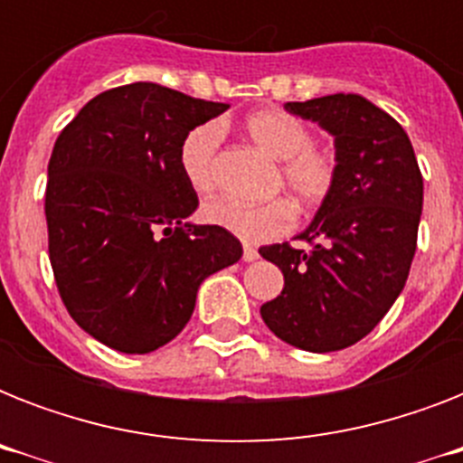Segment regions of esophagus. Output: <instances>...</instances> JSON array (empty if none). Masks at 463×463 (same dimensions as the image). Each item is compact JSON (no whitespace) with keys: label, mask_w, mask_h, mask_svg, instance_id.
Wrapping results in <instances>:
<instances>
[{"label":"esophagus","mask_w":463,"mask_h":463,"mask_svg":"<svg viewBox=\"0 0 463 463\" xmlns=\"http://www.w3.org/2000/svg\"><path fill=\"white\" fill-rule=\"evenodd\" d=\"M257 257H260V252H257V250H254L252 245L242 247V260H245V261H254V260H257Z\"/></svg>","instance_id":"34e87169"}]
</instances>
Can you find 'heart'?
Here are the masks:
<instances>
[{"label":"heart","mask_w":463,"mask_h":463,"mask_svg":"<svg viewBox=\"0 0 463 463\" xmlns=\"http://www.w3.org/2000/svg\"><path fill=\"white\" fill-rule=\"evenodd\" d=\"M242 132L254 146L271 158H279L276 187H286L298 206L317 209L336 189L338 158L331 148L312 141L307 122L283 110L261 108L242 119ZM218 148L221 129L213 122L192 127L177 148V167L182 180L196 194H211L218 184ZM209 223L231 231L250 242L279 238L296 223V209L288 199L264 203H242L235 199H216L203 206Z\"/></svg>","instance_id":"1"}]
</instances>
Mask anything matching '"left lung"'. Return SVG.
Returning a JSON list of instances; mask_svg holds the SVG:
<instances>
[{"label":"left lung","mask_w":463,"mask_h":463,"mask_svg":"<svg viewBox=\"0 0 463 463\" xmlns=\"http://www.w3.org/2000/svg\"><path fill=\"white\" fill-rule=\"evenodd\" d=\"M334 134L338 182L315 221L290 242L261 247L283 274L281 296L261 319L286 344L331 353L358 344L382 322L409 279L423 211V175L409 134L353 93L286 103Z\"/></svg>","instance_id":"1"}]
</instances>
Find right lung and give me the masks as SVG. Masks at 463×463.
Returning a JSON list of instances; mask_svg holds the SVG:
<instances>
[{
    "mask_svg": "<svg viewBox=\"0 0 463 463\" xmlns=\"http://www.w3.org/2000/svg\"><path fill=\"white\" fill-rule=\"evenodd\" d=\"M228 110L158 83L83 105L47 165V252L67 312L100 344L151 353L194 312L206 276L242 257L240 240L184 218L199 206L177 167L182 137Z\"/></svg>",
    "mask_w": 463,
    "mask_h": 463,
    "instance_id": "1",
    "label": "right lung"
}]
</instances>
